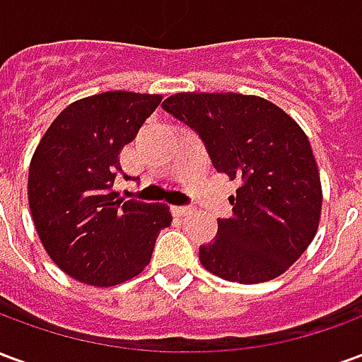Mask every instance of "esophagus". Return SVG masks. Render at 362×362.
Listing matches in <instances>:
<instances>
[{
    "label": "esophagus",
    "instance_id": "1",
    "mask_svg": "<svg viewBox=\"0 0 362 362\" xmlns=\"http://www.w3.org/2000/svg\"><path fill=\"white\" fill-rule=\"evenodd\" d=\"M170 209H173V213L176 217H186V215H189V213L194 211L192 207H182V205H173Z\"/></svg>",
    "mask_w": 362,
    "mask_h": 362
}]
</instances>
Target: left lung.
Instances as JSON below:
<instances>
[{"mask_svg": "<svg viewBox=\"0 0 362 362\" xmlns=\"http://www.w3.org/2000/svg\"><path fill=\"white\" fill-rule=\"evenodd\" d=\"M163 108L196 129L217 173L238 182L233 217L199 248L202 266L221 279L279 277L314 240L322 184L303 127L277 104L240 93H176Z\"/></svg>", "mask_w": 362, "mask_h": 362, "instance_id": "left-lung-1", "label": "left lung"}]
</instances>
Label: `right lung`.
Listing matches in <instances>:
<instances>
[{
  "mask_svg": "<svg viewBox=\"0 0 362 362\" xmlns=\"http://www.w3.org/2000/svg\"><path fill=\"white\" fill-rule=\"evenodd\" d=\"M160 100L129 90L85 96L59 112L36 145L30 215L44 250L69 277L95 287L132 279L149 266L160 228L170 225L168 205L126 202L112 189L119 151Z\"/></svg>",
  "mask_w": 362,
  "mask_h": 362,
  "instance_id": "obj_1",
  "label": "right lung"
}]
</instances>
